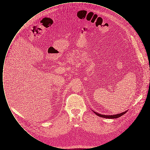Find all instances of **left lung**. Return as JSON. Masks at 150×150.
<instances>
[{
    "label": "left lung",
    "mask_w": 150,
    "mask_h": 150,
    "mask_svg": "<svg viewBox=\"0 0 150 150\" xmlns=\"http://www.w3.org/2000/svg\"><path fill=\"white\" fill-rule=\"evenodd\" d=\"M93 111L95 114L97 115V116L101 117L106 118V119H116V118H118V117H120L121 116H122L123 115L125 114L128 111V110H127L126 111H124V112H123L122 113H120V114H117L113 115H105L100 114L99 113H97V112H95L94 111Z\"/></svg>",
    "instance_id": "1"
}]
</instances>
